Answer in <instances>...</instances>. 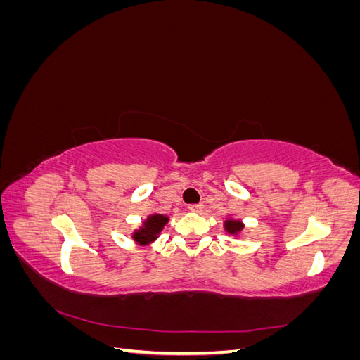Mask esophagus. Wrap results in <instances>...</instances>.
I'll return each instance as SVG.
<instances>
[{
	"label": "esophagus",
	"mask_w": 360,
	"mask_h": 360,
	"mask_svg": "<svg viewBox=\"0 0 360 360\" xmlns=\"http://www.w3.org/2000/svg\"><path fill=\"white\" fill-rule=\"evenodd\" d=\"M189 210L193 213H200L202 210V204H191Z\"/></svg>",
	"instance_id": "34e87169"
}]
</instances>
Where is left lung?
Here are the masks:
<instances>
[{"mask_svg": "<svg viewBox=\"0 0 360 360\" xmlns=\"http://www.w3.org/2000/svg\"><path fill=\"white\" fill-rule=\"evenodd\" d=\"M224 230L226 234H230L233 237H242V233L245 230V224L240 219H234V217L228 216L224 221Z\"/></svg>", "mask_w": 360, "mask_h": 360, "instance_id": "8db88e82", "label": "left lung"}]
</instances>
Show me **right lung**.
<instances>
[{
  "mask_svg": "<svg viewBox=\"0 0 360 360\" xmlns=\"http://www.w3.org/2000/svg\"><path fill=\"white\" fill-rule=\"evenodd\" d=\"M168 221L169 217L167 214L151 213L143 221V225L138 226L136 230H134L130 238H132V240L139 246H150L151 243L158 240L162 230L168 224Z\"/></svg>",
  "mask_w": 360,
  "mask_h": 360,
  "instance_id": "obj_1",
  "label": "right lung"
}]
</instances>
